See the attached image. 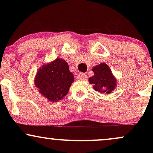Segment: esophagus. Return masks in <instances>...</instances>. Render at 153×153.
<instances>
[{"instance_id": "obj_1", "label": "esophagus", "mask_w": 153, "mask_h": 153, "mask_svg": "<svg viewBox=\"0 0 153 153\" xmlns=\"http://www.w3.org/2000/svg\"><path fill=\"white\" fill-rule=\"evenodd\" d=\"M78 78L79 80H85L87 79V75L85 74V73H80L78 75Z\"/></svg>"}]
</instances>
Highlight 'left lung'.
Segmentation results:
<instances>
[{"label":"left lung","instance_id":"left-lung-1","mask_svg":"<svg viewBox=\"0 0 153 153\" xmlns=\"http://www.w3.org/2000/svg\"><path fill=\"white\" fill-rule=\"evenodd\" d=\"M92 71L94 75L89 78V82L94 90L101 94H109L114 90L116 79L106 64L101 63L94 67Z\"/></svg>","mask_w":153,"mask_h":153}]
</instances>
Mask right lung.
Listing matches in <instances>:
<instances>
[{
  "label": "right lung",
  "instance_id": "1",
  "mask_svg": "<svg viewBox=\"0 0 153 153\" xmlns=\"http://www.w3.org/2000/svg\"><path fill=\"white\" fill-rule=\"evenodd\" d=\"M34 81L42 95L50 101L56 102L68 94L74 76L70 72L66 61L57 58L39 70Z\"/></svg>",
  "mask_w": 153,
  "mask_h": 153
}]
</instances>
